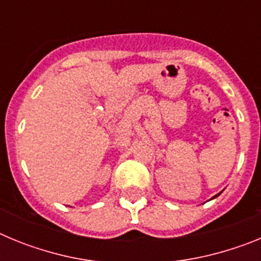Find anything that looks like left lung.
Listing matches in <instances>:
<instances>
[{"mask_svg": "<svg viewBox=\"0 0 261 261\" xmlns=\"http://www.w3.org/2000/svg\"><path fill=\"white\" fill-rule=\"evenodd\" d=\"M218 195H220V193H218ZM218 195H217V196H218ZM217 196H214V197H217Z\"/></svg>", "mask_w": 261, "mask_h": 261, "instance_id": "1", "label": "left lung"}]
</instances>
